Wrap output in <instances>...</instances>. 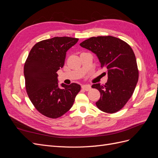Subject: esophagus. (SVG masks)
<instances>
[{
  "instance_id": "obj_1",
  "label": "esophagus",
  "mask_w": 158,
  "mask_h": 158,
  "mask_svg": "<svg viewBox=\"0 0 158 158\" xmlns=\"http://www.w3.org/2000/svg\"><path fill=\"white\" fill-rule=\"evenodd\" d=\"M82 88L84 89L85 91H88L89 89H91L92 87H91V85L89 84H85V85H82Z\"/></svg>"
}]
</instances>
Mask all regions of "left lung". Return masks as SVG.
Listing matches in <instances>:
<instances>
[{
  "instance_id": "8db88e82",
  "label": "left lung",
  "mask_w": 158,
  "mask_h": 158,
  "mask_svg": "<svg viewBox=\"0 0 158 158\" xmlns=\"http://www.w3.org/2000/svg\"><path fill=\"white\" fill-rule=\"evenodd\" d=\"M80 45L96 55L102 67L107 69L106 84H93L101 97L95 103L101 111H119L131 98L138 80L135 55L126 42L113 36L92 37Z\"/></svg>"
}]
</instances>
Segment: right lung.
Listing matches in <instances>:
<instances>
[{"mask_svg":"<svg viewBox=\"0 0 158 158\" xmlns=\"http://www.w3.org/2000/svg\"><path fill=\"white\" fill-rule=\"evenodd\" d=\"M78 41V38L55 37L37 43L28 55L23 69L27 94L37 111L47 117L63 115L81 89L76 83H62L60 88L56 73L63 67L66 52Z\"/></svg>","mask_w":158,"mask_h":158,"instance_id":"1","label":"right lung"}]
</instances>
